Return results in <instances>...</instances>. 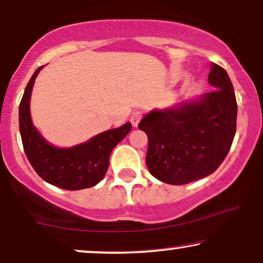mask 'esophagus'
Returning a JSON list of instances; mask_svg holds the SVG:
<instances>
[{
    "label": "esophagus",
    "instance_id": "esophagus-1",
    "mask_svg": "<svg viewBox=\"0 0 263 263\" xmlns=\"http://www.w3.org/2000/svg\"><path fill=\"white\" fill-rule=\"evenodd\" d=\"M142 118V112H140V111H135V112H133V115L130 116V123L133 124V127H138L140 120Z\"/></svg>",
    "mask_w": 263,
    "mask_h": 263
}]
</instances>
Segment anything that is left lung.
I'll return each instance as SVG.
<instances>
[{
	"mask_svg": "<svg viewBox=\"0 0 263 263\" xmlns=\"http://www.w3.org/2000/svg\"><path fill=\"white\" fill-rule=\"evenodd\" d=\"M213 91L195 102L152 111L140 121L148 136L146 165L167 184L182 185L213 174L228 156L236 134L237 102L224 68L208 74Z\"/></svg>",
	"mask_w": 263,
	"mask_h": 263,
	"instance_id": "left-lung-1",
	"label": "left lung"
}]
</instances>
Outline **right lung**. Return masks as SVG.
<instances>
[{
	"label": "right lung",
	"mask_w": 263,
	"mask_h": 263,
	"mask_svg": "<svg viewBox=\"0 0 263 263\" xmlns=\"http://www.w3.org/2000/svg\"><path fill=\"white\" fill-rule=\"evenodd\" d=\"M39 67L25 88L19 106V127L24 151L34 171L50 184L66 190H80L98 184L109 167L110 154L132 129L130 123L95 136L71 148H57L45 141L33 127L30 98Z\"/></svg>",
	"instance_id": "obj_1"
}]
</instances>
